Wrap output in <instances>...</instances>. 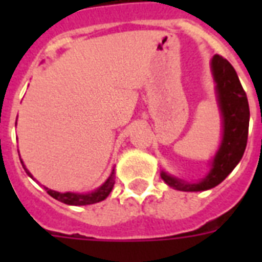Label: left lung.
I'll return each mask as SVG.
<instances>
[{
	"mask_svg": "<svg viewBox=\"0 0 262 262\" xmlns=\"http://www.w3.org/2000/svg\"><path fill=\"white\" fill-rule=\"evenodd\" d=\"M212 72L216 81L219 106L223 115V140L213 158L209 174L199 183H189L172 178L162 171V178L167 185L182 191L208 190L219 185L244 156L248 144L249 103L238 75L232 65L222 55L212 58Z\"/></svg>",
	"mask_w": 262,
	"mask_h": 262,
	"instance_id": "obj_1",
	"label": "left lung"
}]
</instances>
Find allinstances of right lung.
Returning <instances> with one entry per match:
<instances>
[{
	"label": "right lung",
	"mask_w": 262,
	"mask_h": 262,
	"mask_svg": "<svg viewBox=\"0 0 262 262\" xmlns=\"http://www.w3.org/2000/svg\"><path fill=\"white\" fill-rule=\"evenodd\" d=\"M23 164V162H21ZM26 172L31 177V174L28 172V170L26 168V166H23ZM114 186V170L111 172V175L108 177L106 182L103 183L102 186L99 187L98 190L92 191L90 194H76V193H58V191L50 190V189H47V193L53 197V199L58 200L61 203L68 204V205H90V204H95L99 203V201H103V200L106 199L107 195L110 194L111 189Z\"/></svg>",
	"instance_id": "1"
}]
</instances>
